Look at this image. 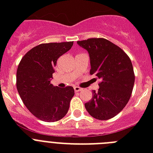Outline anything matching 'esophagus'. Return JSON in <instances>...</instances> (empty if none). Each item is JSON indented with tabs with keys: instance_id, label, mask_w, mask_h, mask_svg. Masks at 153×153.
Listing matches in <instances>:
<instances>
[{
	"instance_id": "esophagus-1",
	"label": "esophagus",
	"mask_w": 153,
	"mask_h": 153,
	"mask_svg": "<svg viewBox=\"0 0 153 153\" xmlns=\"http://www.w3.org/2000/svg\"><path fill=\"white\" fill-rule=\"evenodd\" d=\"M82 90V88L80 87H78V86H74V91H75L76 93V92H79V91H81Z\"/></svg>"
}]
</instances>
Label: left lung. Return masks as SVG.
<instances>
[{
    "label": "left lung",
    "mask_w": 153,
    "mask_h": 153,
    "mask_svg": "<svg viewBox=\"0 0 153 153\" xmlns=\"http://www.w3.org/2000/svg\"><path fill=\"white\" fill-rule=\"evenodd\" d=\"M89 54L90 74L100 79L97 93L85 104L96 119L105 120L117 116L128 102L135 75L130 58L121 48L104 38L77 41Z\"/></svg>",
    "instance_id": "obj_1"
}]
</instances>
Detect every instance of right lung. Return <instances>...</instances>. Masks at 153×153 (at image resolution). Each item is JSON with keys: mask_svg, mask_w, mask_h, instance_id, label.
<instances>
[{"mask_svg": "<svg viewBox=\"0 0 153 153\" xmlns=\"http://www.w3.org/2000/svg\"><path fill=\"white\" fill-rule=\"evenodd\" d=\"M73 41L41 44L21 59L16 71V88L33 115L46 122L62 119L74 96L73 87L60 88L50 83L56 60L67 53Z\"/></svg>", "mask_w": 153, "mask_h": 153, "instance_id": "1", "label": "right lung"}]
</instances>
